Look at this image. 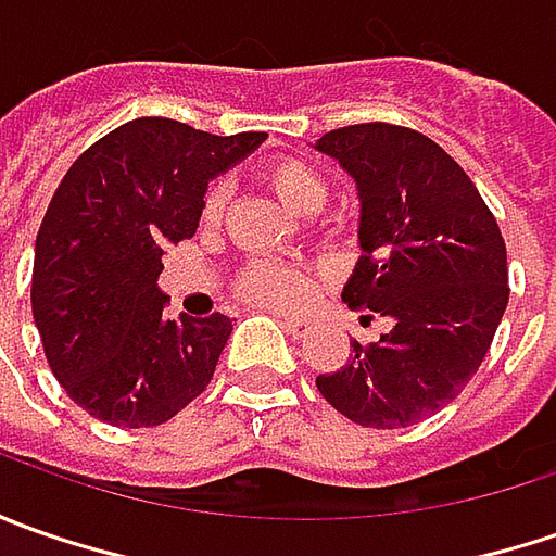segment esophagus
I'll use <instances>...</instances> for the list:
<instances>
[{
    "instance_id": "1",
    "label": "esophagus",
    "mask_w": 556,
    "mask_h": 556,
    "mask_svg": "<svg viewBox=\"0 0 556 556\" xmlns=\"http://www.w3.org/2000/svg\"><path fill=\"white\" fill-rule=\"evenodd\" d=\"M281 325H285V331H290L293 337H306V333L315 331V318H306V315H285Z\"/></svg>"
}]
</instances>
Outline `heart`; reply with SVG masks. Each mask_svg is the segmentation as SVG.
Masks as SVG:
<instances>
[{"label": "heart", "mask_w": 556, "mask_h": 556, "mask_svg": "<svg viewBox=\"0 0 556 556\" xmlns=\"http://www.w3.org/2000/svg\"><path fill=\"white\" fill-rule=\"evenodd\" d=\"M263 182L278 198V203L290 213H315L325 198H328V185L321 179V173L303 161H275L263 169ZM223 216V188H210L203 198V223H219ZM306 288L303 271L285 263H250L238 275V293L247 296L250 303L260 306H293Z\"/></svg>", "instance_id": "b5f03b06"}]
</instances>
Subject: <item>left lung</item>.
<instances>
[{
    "mask_svg": "<svg viewBox=\"0 0 556 556\" xmlns=\"http://www.w3.org/2000/svg\"><path fill=\"white\" fill-rule=\"evenodd\" d=\"M312 148L358 191L362 256L343 300L393 321L371 346L353 340L315 387L362 427H412L445 408L492 346L507 309L502 231L467 173L415 129L358 123Z\"/></svg>",
    "mask_w": 556,
    "mask_h": 556,
    "instance_id": "obj_1",
    "label": "left lung"
}]
</instances>
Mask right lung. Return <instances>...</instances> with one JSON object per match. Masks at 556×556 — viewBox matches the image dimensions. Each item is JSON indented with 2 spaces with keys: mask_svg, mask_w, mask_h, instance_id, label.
<instances>
[{
  "mask_svg": "<svg viewBox=\"0 0 556 556\" xmlns=\"http://www.w3.org/2000/svg\"><path fill=\"white\" fill-rule=\"evenodd\" d=\"M263 141L139 117L67 169L36 235L30 303L49 368L83 412L139 430L206 390L231 318H169L163 253L198 231L210 182Z\"/></svg>",
  "mask_w": 556,
  "mask_h": 556,
  "instance_id": "add662e5",
  "label": "right lung"
}]
</instances>
